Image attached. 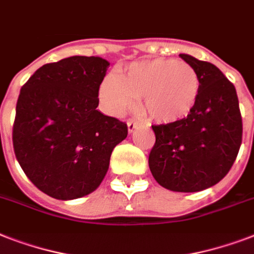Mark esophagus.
<instances>
[{
  "instance_id": "esophagus-1",
  "label": "esophagus",
  "mask_w": 254,
  "mask_h": 254,
  "mask_svg": "<svg viewBox=\"0 0 254 254\" xmlns=\"http://www.w3.org/2000/svg\"><path fill=\"white\" fill-rule=\"evenodd\" d=\"M138 127V121H134V120H130V121H127V131L131 133V131L135 130V127Z\"/></svg>"
}]
</instances>
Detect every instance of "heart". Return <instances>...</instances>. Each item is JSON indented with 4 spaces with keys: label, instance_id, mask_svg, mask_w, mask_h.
<instances>
[{
    "label": "heart",
    "instance_id": "1",
    "mask_svg": "<svg viewBox=\"0 0 254 254\" xmlns=\"http://www.w3.org/2000/svg\"><path fill=\"white\" fill-rule=\"evenodd\" d=\"M200 93V79L192 65L173 59L134 62L120 76L109 73L99 88L104 109L121 116L142 99V109L151 120L169 124L192 112Z\"/></svg>",
    "mask_w": 254,
    "mask_h": 254
}]
</instances>
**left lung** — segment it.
Here are the masks:
<instances>
[{
	"label": "left lung",
	"instance_id": "8db88e82",
	"mask_svg": "<svg viewBox=\"0 0 254 254\" xmlns=\"http://www.w3.org/2000/svg\"><path fill=\"white\" fill-rule=\"evenodd\" d=\"M200 79L196 105L175 123L153 125L149 167L159 185L177 192L209 189L228 174L243 138L235 85L216 65L179 54Z\"/></svg>",
	"mask_w": 254,
	"mask_h": 254
}]
</instances>
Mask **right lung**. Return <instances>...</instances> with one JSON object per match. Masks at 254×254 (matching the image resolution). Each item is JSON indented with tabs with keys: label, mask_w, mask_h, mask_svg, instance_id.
Masks as SVG:
<instances>
[{
	"label": "right lung",
	"mask_w": 254,
	"mask_h": 254,
	"mask_svg": "<svg viewBox=\"0 0 254 254\" xmlns=\"http://www.w3.org/2000/svg\"><path fill=\"white\" fill-rule=\"evenodd\" d=\"M109 62L69 57L38 68L21 88L13 125L18 163L34 186L59 200L93 192L127 124L103 115L99 88Z\"/></svg>",
	"instance_id": "1"
}]
</instances>
